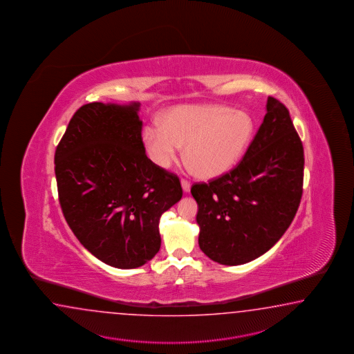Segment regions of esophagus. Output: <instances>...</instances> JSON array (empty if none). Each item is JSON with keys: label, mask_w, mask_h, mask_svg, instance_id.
<instances>
[{"label": "esophagus", "mask_w": 354, "mask_h": 354, "mask_svg": "<svg viewBox=\"0 0 354 354\" xmlns=\"http://www.w3.org/2000/svg\"><path fill=\"white\" fill-rule=\"evenodd\" d=\"M181 188L184 190V193H189L190 183L188 180H185V179H181Z\"/></svg>", "instance_id": "obj_1"}]
</instances>
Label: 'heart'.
<instances>
[{
	"label": "heart",
	"instance_id": "b5f03b06",
	"mask_svg": "<svg viewBox=\"0 0 354 354\" xmlns=\"http://www.w3.org/2000/svg\"><path fill=\"white\" fill-rule=\"evenodd\" d=\"M254 120L221 105H181L169 110L160 127H147L142 142L151 160L169 167L185 147L184 160L201 179L228 173L243 158L254 136Z\"/></svg>",
	"mask_w": 354,
	"mask_h": 354
}]
</instances>
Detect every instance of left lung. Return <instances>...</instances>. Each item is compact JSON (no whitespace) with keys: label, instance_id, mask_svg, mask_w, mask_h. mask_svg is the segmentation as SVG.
Instances as JSON below:
<instances>
[{"label":"left lung","instance_id":"left-lung-1","mask_svg":"<svg viewBox=\"0 0 354 354\" xmlns=\"http://www.w3.org/2000/svg\"><path fill=\"white\" fill-rule=\"evenodd\" d=\"M304 165L290 111L269 96L267 114L243 160L230 173L192 187L201 250L223 266L245 264L267 252L299 209Z\"/></svg>","mask_w":354,"mask_h":354}]
</instances>
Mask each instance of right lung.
I'll list each match as a JSON object with an SVG mask.
<instances>
[{
  "label": "right lung",
  "mask_w": 354,
  "mask_h": 354,
  "mask_svg": "<svg viewBox=\"0 0 354 354\" xmlns=\"http://www.w3.org/2000/svg\"><path fill=\"white\" fill-rule=\"evenodd\" d=\"M140 102H90L72 117L55 155L59 205L84 248L132 269L161 246L158 222L183 196L180 180L153 164L142 142Z\"/></svg>",
  "instance_id": "1"
}]
</instances>
